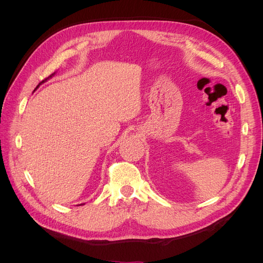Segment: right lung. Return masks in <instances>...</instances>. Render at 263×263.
Segmentation results:
<instances>
[{
	"mask_svg": "<svg viewBox=\"0 0 263 263\" xmlns=\"http://www.w3.org/2000/svg\"><path fill=\"white\" fill-rule=\"evenodd\" d=\"M53 74H54V73H52V74H51V76H50V77H48V78H47V79H45V80H44V81H42V82H41V83H39V84H38V85H37V87H38V86H39V85H41V84H43V83H44V82H46V81H47V80H49V79H50V78H51V77H52V76H53ZM37 87H36V89H37Z\"/></svg>",
	"mask_w": 263,
	"mask_h": 263,
	"instance_id": "obj_1",
	"label": "right lung"
}]
</instances>
